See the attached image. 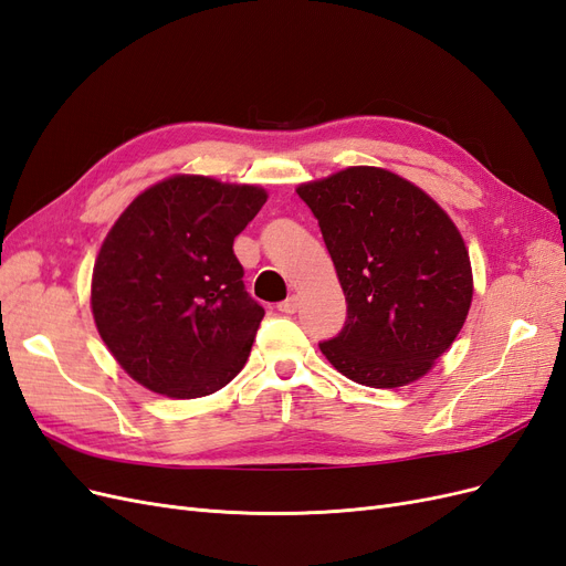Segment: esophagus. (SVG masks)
<instances>
[{
  "mask_svg": "<svg viewBox=\"0 0 566 566\" xmlns=\"http://www.w3.org/2000/svg\"><path fill=\"white\" fill-rule=\"evenodd\" d=\"M277 307H280V313H284V315H294L296 310H298V296H289Z\"/></svg>",
  "mask_w": 566,
  "mask_h": 566,
  "instance_id": "34e87169",
  "label": "esophagus"
}]
</instances>
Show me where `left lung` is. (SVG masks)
I'll return each instance as SVG.
<instances>
[{"mask_svg":"<svg viewBox=\"0 0 566 566\" xmlns=\"http://www.w3.org/2000/svg\"><path fill=\"white\" fill-rule=\"evenodd\" d=\"M348 303L340 334L319 343L361 386L399 388L430 371L472 301L470 256L442 207L402 176L350 167L298 186Z\"/></svg>","mask_w":566,"mask_h":566,"instance_id":"obj_1","label":"left lung"}]
</instances>
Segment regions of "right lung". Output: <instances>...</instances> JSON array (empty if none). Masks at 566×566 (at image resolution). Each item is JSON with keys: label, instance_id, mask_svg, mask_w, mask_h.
I'll list each match as a JSON object with an SVG mask.
<instances>
[{"label": "right lung", "instance_id": "obj_1", "mask_svg": "<svg viewBox=\"0 0 566 566\" xmlns=\"http://www.w3.org/2000/svg\"><path fill=\"white\" fill-rule=\"evenodd\" d=\"M259 186L171 176L107 232L91 280L98 334L153 392L205 397L242 371L265 310L232 244L265 205Z\"/></svg>", "mask_w": 566, "mask_h": 566}]
</instances>
